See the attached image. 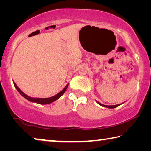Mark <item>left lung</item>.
Returning a JSON list of instances; mask_svg holds the SVG:
<instances>
[{
	"label": "left lung",
	"instance_id": "left-lung-1",
	"mask_svg": "<svg viewBox=\"0 0 151 151\" xmlns=\"http://www.w3.org/2000/svg\"><path fill=\"white\" fill-rule=\"evenodd\" d=\"M97 103H99V104H100V105H101V106H102L107 107V108H110V109H113V108H115V107H117V106L120 105V104H116V105H110V106H109V105H104V104H101V103H99L98 101H97Z\"/></svg>",
	"mask_w": 151,
	"mask_h": 151
}]
</instances>
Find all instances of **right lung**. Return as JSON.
Masks as SVG:
<instances>
[{
	"label": "right lung",
	"instance_id": "right-lung-1",
	"mask_svg": "<svg viewBox=\"0 0 151 151\" xmlns=\"http://www.w3.org/2000/svg\"><path fill=\"white\" fill-rule=\"evenodd\" d=\"M14 85L15 86V88H17V90L19 92V93L21 94L22 96H24L25 99H27V100H29V101H31V102H34V103H36L40 104H47L52 103V102H54L56 100H57L58 99H59L60 97L64 94V93L66 91V88H67V87H68V84L65 86V88H64L63 91H61L60 93H58L57 94H56V95L53 96L52 97H50V98H45V99L32 98V97H30L29 96H27V94H25L24 93H22V92L20 90V88L18 87L17 85L14 83Z\"/></svg>",
	"mask_w": 151,
	"mask_h": 151
}]
</instances>
